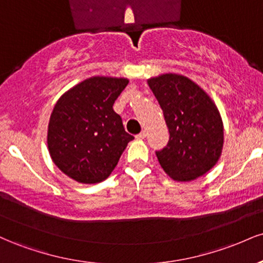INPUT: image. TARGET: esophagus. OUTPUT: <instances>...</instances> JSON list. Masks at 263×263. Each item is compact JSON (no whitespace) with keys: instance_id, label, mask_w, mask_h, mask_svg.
I'll use <instances>...</instances> for the list:
<instances>
[{"instance_id":"esophagus-1","label":"esophagus","mask_w":263,"mask_h":263,"mask_svg":"<svg viewBox=\"0 0 263 263\" xmlns=\"http://www.w3.org/2000/svg\"><path fill=\"white\" fill-rule=\"evenodd\" d=\"M136 138H137V140H144V138H146V132L142 131L141 134H138L137 136H136Z\"/></svg>"}]
</instances>
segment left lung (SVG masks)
Instances as JSON below:
<instances>
[{"mask_svg":"<svg viewBox=\"0 0 263 263\" xmlns=\"http://www.w3.org/2000/svg\"><path fill=\"white\" fill-rule=\"evenodd\" d=\"M170 129V141L157 151L159 164L178 182L209 172L221 156L224 126L210 96L189 78L163 74L148 79Z\"/></svg>","mask_w":263,"mask_h":263,"instance_id":"1","label":"left lung"}]
</instances>
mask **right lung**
<instances>
[{
  "mask_svg": "<svg viewBox=\"0 0 263 263\" xmlns=\"http://www.w3.org/2000/svg\"><path fill=\"white\" fill-rule=\"evenodd\" d=\"M127 84L125 78L92 77L57 101L47 143L54 164L69 178L84 184L102 182L134 140L112 108Z\"/></svg>",
  "mask_w": 263,
  "mask_h": 263,
  "instance_id": "add662e5",
  "label": "right lung"
}]
</instances>
